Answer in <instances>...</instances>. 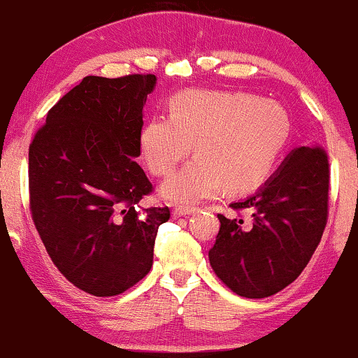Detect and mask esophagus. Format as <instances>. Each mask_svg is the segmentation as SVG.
I'll return each mask as SVG.
<instances>
[{"label":"esophagus","mask_w":358,"mask_h":358,"mask_svg":"<svg viewBox=\"0 0 358 358\" xmlns=\"http://www.w3.org/2000/svg\"><path fill=\"white\" fill-rule=\"evenodd\" d=\"M193 212H195V208H192V207H175L173 208V217H175V219H180V217L192 215Z\"/></svg>","instance_id":"34e87169"}]
</instances>
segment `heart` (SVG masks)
Returning a JSON list of instances; mask_svg holds the SVG:
<instances>
[{"label": "heart", "instance_id": "obj_1", "mask_svg": "<svg viewBox=\"0 0 358 358\" xmlns=\"http://www.w3.org/2000/svg\"><path fill=\"white\" fill-rule=\"evenodd\" d=\"M291 138L287 110L273 99L249 92L185 90L171 116L148 119L139 148L155 175H168L190 153L199 155L163 183L162 195L185 205L212 199L225 187L244 192L257 187Z\"/></svg>", "mask_w": 358, "mask_h": 358}]
</instances>
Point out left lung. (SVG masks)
Returning a JSON list of instances; mask_svg holds the SVG:
<instances>
[{
	"mask_svg": "<svg viewBox=\"0 0 358 358\" xmlns=\"http://www.w3.org/2000/svg\"><path fill=\"white\" fill-rule=\"evenodd\" d=\"M328 183L322 148L291 151L256 193L231 203L236 210H252V220L219 215L220 231L208 250L217 276L244 298H268L291 285L322 241Z\"/></svg>",
	"mask_w": 358,
	"mask_h": 358,
	"instance_id": "1",
	"label": "left lung"
}]
</instances>
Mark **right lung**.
<instances>
[{
    "label": "right lung",
    "mask_w": 358,
    "mask_h": 358,
    "mask_svg": "<svg viewBox=\"0 0 358 358\" xmlns=\"http://www.w3.org/2000/svg\"><path fill=\"white\" fill-rule=\"evenodd\" d=\"M156 76H87L47 114L28 153L30 208L48 256L73 286L116 296L150 273L168 207L134 159Z\"/></svg>",
    "instance_id": "1"
}]
</instances>
